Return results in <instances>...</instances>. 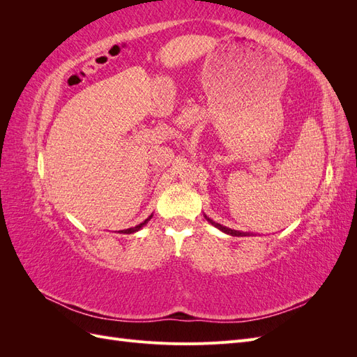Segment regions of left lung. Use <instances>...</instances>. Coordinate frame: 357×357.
I'll use <instances>...</instances> for the list:
<instances>
[{
  "label": "left lung",
  "mask_w": 357,
  "mask_h": 357,
  "mask_svg": "<svg viewBox=\"0 0 357 357\" xmlns=\"http://www.w3.org/2000/svg\"><path fill=\"white\" fill-rule=\"evenodd\" d=\"M204 218L207 219L214 228H218L219 231H222V232H225V234H228V235H232V236H252V235H256V234H253V232H241V231H235V229H231V228H226V226H223V225H220V223H215V222H213L210 218H207V215L204 214Z\"/></svg>",
  "instance_id": "left-lung-1"
}]
</instances>
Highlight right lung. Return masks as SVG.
Segmentation results:
<instances>
[{
	"mask_svg": "<svg viewBox=\"0 0 357 357\" xmlns=\"http://www.w3.org/2000/svg\"><path fill=\"white\" fill-rule=\"evenodd\" d=\"M153 215V214H152ZM152 215H149V218L143 222V223H139V225H137V226H134V228H129V229H125V231H122V234H134V232H137V231H139L143 228V226L146 225V223H149V220L152 219Z\"/></svg>",
	"mask_w": 357,
	"mask_h": 357,
	"instance_id": "1",
	"label": "right lung"
}]
</instances>
